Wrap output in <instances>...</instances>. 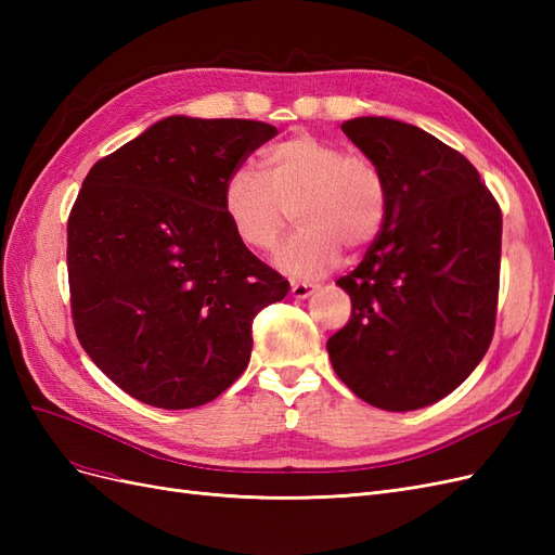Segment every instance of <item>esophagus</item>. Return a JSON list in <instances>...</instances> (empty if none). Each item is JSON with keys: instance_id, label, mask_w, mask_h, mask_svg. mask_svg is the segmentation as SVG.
<instances>
[{"instance_id": "obj_1", "label": "esophagus", "mask_w": 555, "mask_h": 555, "mask_svg": "<svg viewBox=\"0 0 555 555\" xmlns=\"http://www.w3.org/2000/svg\"><path fill=\"white\" fill-rule=\"evenodd\" d=\"M317 289V284L310 282H292V296L294 298H308Z\"/></svg>"}]
</instances>
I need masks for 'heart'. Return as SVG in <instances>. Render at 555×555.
Wrapping results in <instances>:
<instances>
[{"mask_svg": "<svg viewBox=\"0 0 555 555\" xmlns=\"http://www.w3.org/2000/svg\"><path fill=\"white\" fill-rule=\"evenodd\" d=\"M222 210L251 251H271L294 210L300 229L275 266L292 278H314L338 263L343 247L361 251L375 243L389 215V184L365 153L298 133L266 150L261 171L241 164L227 176Z\"/></svg>", "mask_w": 555, "mask_h": 555, "instance_id": "1", "label": "heart"}]
</instances>
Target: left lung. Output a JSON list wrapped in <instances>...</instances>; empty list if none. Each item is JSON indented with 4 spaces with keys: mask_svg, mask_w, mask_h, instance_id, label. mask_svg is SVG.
I'll list each match as a JSON object with an SVG mask.
<instances>
[{
    "mask_svg": "<svg viewBox=\"0 0 555 555\" xmlns=\"http://www.w3.org/2000/svg\"><path fill=\"white\" fill-rule=\"evenodd\" d=\"M343 131L379 164L389 215L335 282L351 317L328 338V357L371 405L426 408L463 384L493 340L502 212L475 166L428 131L389 117H354Z\"/></svg>",
    "mask_w": 555,
    "mask_h": 555,
    "instance_id": "obj_1",
    "label": "left lung"
}]
</instances>
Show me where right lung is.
Instances as JSON below:
<instances>
[{
    "mask_svg": "<svg viewBox=\"0 0 555 555\" xmlns=\"http://www.w3.org/2000/svg\"><path fill=\"white\" fill-rule=\"evenodd\" d=\"M278 133L173 115L99 159L66 222L82 349L145 405H206L249 363L251 322L289 282L233 236L227 176Z\"/></svg>",
    "mask_w": 555,
    "mask_h": 555,
    "instance_id": "obj_1",
    "label": "right lung"
}]
</instances>
